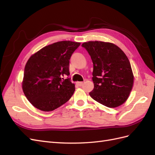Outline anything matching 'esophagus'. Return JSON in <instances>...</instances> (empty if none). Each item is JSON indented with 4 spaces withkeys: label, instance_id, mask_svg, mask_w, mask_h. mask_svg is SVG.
I'll return each mask as SVG.
<instances>
[{
    "label": "esophagus",
    "instance_id": "1",
    "mask_svg": "<svg viewBox=\"0 0 155 155\" xmlns=\"http://www.w3.org/2000/svg\"><path fill=\"white\" fill-rule=\"evenodd\" d=\"M77 84L79 87H81L83 85V82H78Z\"/></svg>",
    "mask_w": 155,
    "mask_h": 155
}]
</instances>
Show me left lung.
I'll return each instance as SVG.
<instances>
[{"mask_svg":"<svg viewBox=\"0 0 155 155\" xmlns=\"http://www.w3.org/2000/svg\"><path fill=\"white\" fill-rule=\"evenodd\" d=\"M81 46L93 63L92 99L107 107L115 108L127 100L134 76L129 59L118 46L102 41H88Z\"/></svg>","mask_w":155,"mask_h":155,"instance_id":"left-lung-1","label":"left lung"}]
</instances>
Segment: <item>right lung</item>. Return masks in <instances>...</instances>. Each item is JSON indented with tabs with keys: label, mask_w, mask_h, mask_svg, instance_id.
I'll use <instances>...</instances> for the list:
<instances>
[{
	"label": "right lung",
	"mask_w": 155,
	"mask_h": 155,
	"mask_svg": "<svg viewBox=\"0 0 155 155\" xmlns=\"http://www.w3.org/2000/svg\"><path fill=\"white\" fill-rule=\"evenodd\" d=\"M80 43L59 41L41 48L28 60L22 87L31 104L49 112L61 106L72 97L75 85L68 78L69 60ZM68 78L62 81V77Z\"/></svg>",
	"instance_id": "obj_1"
}]
</instances>
